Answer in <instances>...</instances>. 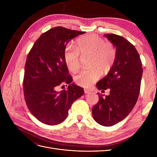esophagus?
Wrapping results in <instances>:
<instances>
[{
  "instance_id": "34e87169",
  "label": "esophagus",
  "mask_w": 157,
  "mask_h": 157,
  "mask_svg": "<svg viewBox=\"0 0 157 157\" xmlns=\"http://www.w3.org/2000/svg\"><path fill=\"white\" fill-rule=\"evenodd\" d=\"M84 92H85V94L91 93L92 92V90H84Z\"/></svg>"
}]
</instances>
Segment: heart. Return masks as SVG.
<instances>
[{"label": "heart", "mask_w": 157, "mask_h": 157, "mask_svg": "<svg viewBox=\"0 0 157 157\" xmlns=\"http://www.w3.org/2000/svg\"><path fill=\"white\" fill-rule=\"evenodd\" d=\"M79 54L90 55L89 64L93 67L80 72L75 77V82L79 86L89 87L101 76V69L104 73L110 70L116 58V50L112 44L105 42L96 35H86L78 38L75 48L68 46L64 52L65 63L73 72L80 67Z\"/></svg>", "instance_id": "heart-1"}]
</instances>
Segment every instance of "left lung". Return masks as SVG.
<instances>
[{"label":"left lung","mask_w":157,"mask_h":157,"mask_svg":"<svg viewBox=\"0 0 157 157\" xmlns=\"http://www.w3.org/2000/svg\"><path fill=\"white\" fill-rule=\"evenodd\" d=\"M116 47V58L106 77L96 84L102 92L110 90L109 96H99L92 108L94 119L99 124L111 126L125 118L134 107L140 91L143 74L141 61L134 46L115 34L104 35Z\"/></svg>","instance_id":"1"}]
</instances>
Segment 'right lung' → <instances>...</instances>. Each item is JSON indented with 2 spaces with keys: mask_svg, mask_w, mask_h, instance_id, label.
<instances>
[{
  "mask_svg": "<svg viewBox=\"0 0 157 157\" xmlns=\"http://www.w3.org/2000/svg\"><path fill=\"white\" fill-rule=\"evenodd\" d=\"M84 33L54 27L42 33L28 54L23 78L25 100L33 115L44 124L62 122L73 103L84 94L82 88L71 84L73 78L64 59L68 42ZM63 83L69 84L68 90L57 91Z\"/></svg>",
  "mask_w": 157,
  "mask_h": 157,
  "instance_id": "right-lung-1",
  "label": "right lung"
}]
</instances>
